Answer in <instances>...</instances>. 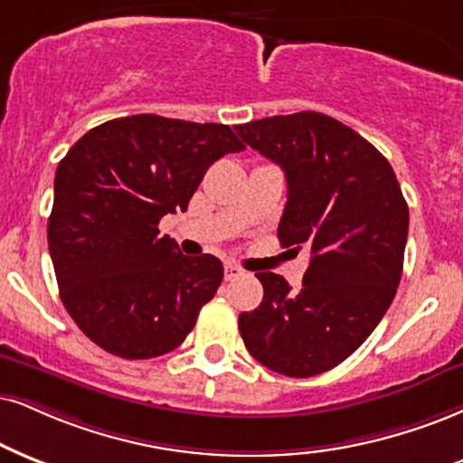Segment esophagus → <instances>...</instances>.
I'll return each mask as SVG.
<instances>
[{"instance_id": "obj_1", "label": "esophagus", "mask_w": 463, "mask_h": 463, "mask_svg": "<svg viewBox=\"0 0 463 463\" xmlns=\"http://www.w3.org/2000/svg\"><path fill=\"white\" fill-rule=\"evenodd\" d=\"M244 275L242 268H238L236 264H225V281H236Z\"/></svg>"}]
</instances>
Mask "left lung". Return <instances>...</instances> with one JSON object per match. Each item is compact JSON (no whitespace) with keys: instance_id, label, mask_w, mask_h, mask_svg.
Segmentation results:
<instances>
[{"instance_id":"1","label":"left lung","mask_w":463,"mask_h":463,"mask_svg":"<svg viewBox=\"0 0 463 463\" xmlns=\"http://www.w3.org/2000/svg\"><path fill=\"white\" fill-rule=\"evenodd\" d=\"M236 133L285 171L279 241L311 253L298 292L281 275L258 272L264 300L241 313L238 326L255 361L311 378L356 352L395 298L408 203L391 163L324 113L255 119Z\"/></svg>"}]
</instances>
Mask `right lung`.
I'll list each match as a JSON object with an SVG mask.
<instances>
[{"label":"right lung","mask_w":463,"mask_h":463,"mask_svg":"<svg viewBox=\"0 0 463 463\" xmlns=\"http://www.w3.org/2000/svg\"><path fill=\"white\" fill-rule=\"evenodd\" d=\"M242 150L225 124L141 113L88 130L61 158L49 253L66 311L96 345L141 361L186 339L222 264L178 253L158 221L184 213L210 165Z\"/></svg>","instance_id":"obj_1"}]
</instances>
